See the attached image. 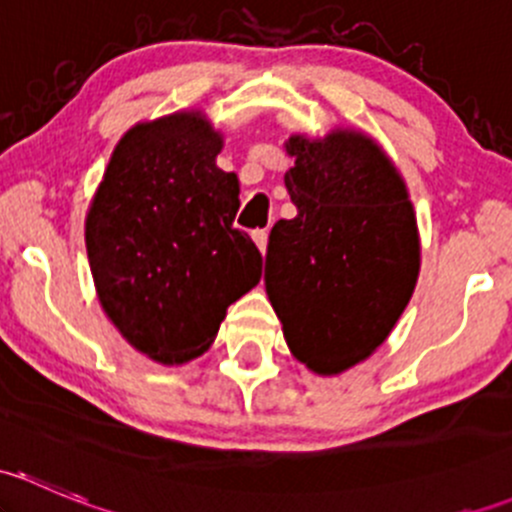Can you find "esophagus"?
Segmentation results:
<instances>
[{
  "mask_svg": "<svg viewBox=\"0 0 512 512\" xmlns=\"http://www.w3.org/2000/svg\"><path fill=\"white\" fill-rule=\"evenodd\" d=\"M267 235H270V232H267V230H252V240H255L257 250H260L262 255H265V252H267Z\"/></svg>",
  "mask_w": 512,
  "mask_h": 512,
  "instance_id": "34e87169",
  "label": "esophagus"
}]
</instances>
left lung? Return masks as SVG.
I'll use <instances>...</instances> for the list:
<instances>
[{"mask_svg":"<svg viewBox=\"0 0 512 512\" xmlns=\"http://www.w3.org/2000/svg\"><path fill=\"white\" fill-rule=\"evenodd\" d=\"M297 218L270 232L265 287L289 352L334 376L374 352L414 294L421 245L404 178L352 128L289 136Z\"/></svg>","mask_w":512,"mask_h":512,"instance_id":"left-lung-1","label":"left lung"}]
</instances>
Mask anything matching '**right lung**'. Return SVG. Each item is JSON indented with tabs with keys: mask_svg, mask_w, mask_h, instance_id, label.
I'll list each match as a JSON object with an SVG mask.
<instances>
[{
	"mask_svg": "<svg viewBox=\"0 0 512 512\" xmlns=\"http://www.w3.org/2000/svg\"><path fill=\"white\" fill-rule=\"evenodd\" d=\"M223 136L200 111L133 126L113 148L86 215L98 302L121 337L160 364L213 344L227 307L262 277L237 230L240 183L215 165Z\"/></svg>",
	"mask_w": 512,
	"mask_h": 512,
	"instance_id": "add662e5",
	"label": "right lung"
}]
</instances>
